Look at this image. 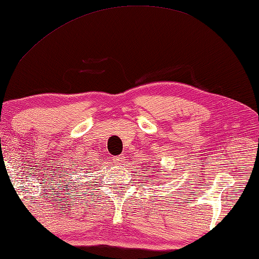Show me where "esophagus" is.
<instances>
[{
    "label": "esophagus",
    "mask_w": 259,
    "mask_h": 259,
    "mask_svg": "<svg viewBox=\"0 0 259 259\" xmlns=\"http://www.w3.org/2000/svg\"><path fill=\"white\" fill-rule=\"evenodd\" d=\"M125 161V156L124 155H119V156H114L113 157V162L116 163V164H121L122 162Z\"/></svg>",
    "instance_id": "esophagus-1"
}]
</instances>
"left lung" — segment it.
<instances>
[{
    "mask_svg": "<svg viewBox=\"0 0 259 259\" xmlns=\"http://www.w3.org/2000/svg\"><path fill=\"white\" fill-rule=\"evenodd\" d=\"M157 172H158V171H157Z\"/></svg>",
    "mask_w": 259,
    "mask_h": 259,
    "instance_id": "obj_1",
    "label": "left lung"
}]
</instances>
